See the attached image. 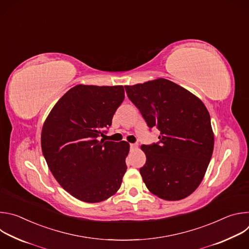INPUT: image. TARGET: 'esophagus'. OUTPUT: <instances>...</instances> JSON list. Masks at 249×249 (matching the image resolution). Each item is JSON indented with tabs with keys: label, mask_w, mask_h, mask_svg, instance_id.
<instances>
[{
	"label": "esophagus",
	"mask_w": 249,
	"mask_h": 249,
	"mask_svg": "<svg viewBox=\"0 0 249 249\" xmlns=\"http://www.w3.org/2000/svg\"><path fill=\"white\" fill-rule=\"evenodd\" d=\"M130 148H131L132 150H136V149L138 148V145H137V144H130Z\"/></svg>",
	"instance_id": "34e87169"
}]
</instances>
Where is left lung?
Segmentation results:
<instances>
[{
  "label": "left lung",
  "mask_w": 249,
  "mask_h": 249,
  "mask_svg": "<svg viewBox=\"0 0 249 249\" xmlns=\"http://www.w3.org/2000/svg\"><path fill=\"white\" fill-rule=\"evenodd\" d=\"M160 142L141 147L147 160L140 173L147 188L166 201L181 200L200 185L214 150L210 114L200 98L165 79L125 86Z\"/></svg>",
  "instance_id": "obj_1"
}]
</instances>
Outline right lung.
<instances>
[{"instance_id":"right-lung-1","label":"right lung","mask_w":249,"mask_h":249,"mask_svg":"<svg viewBox=\"0 0 249 249\" xmlns=\"http://www.w3.org/2000/svg\"><path fill=\"white\" fill-rule=\"evenodd\" d=\"M124 97L123 86L78 85L57 101L43 124L41 149L48 167L81 201H104L121 186L130 146L99 137L111 126Z\"/></svg>"}]
</instances>
